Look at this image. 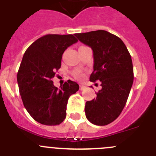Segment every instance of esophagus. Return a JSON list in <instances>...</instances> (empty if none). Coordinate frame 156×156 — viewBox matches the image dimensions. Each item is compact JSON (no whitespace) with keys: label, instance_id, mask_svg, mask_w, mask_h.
<instances>
[{"label":"esophagus","instance_id":"34e87169","mask_svg":"<svg viewBox=\"0 0 156 156\" xmlns=\"http://www.w3.org/2000/svg\"><path fill=\"white\" fill-rule=\"evenodd\" d=\"M80 91H83V90L85 89V86H84V85H80V88H79Z\"/></svg>","mask_w":156,"mask_h":156}]
</instances>
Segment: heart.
I'll list each match as a JSON object with an SVG mask.
<instances>
[{
	"label": "heart",
	"mask_w": 156,
	"mask_h": 156,
	"mask_svg": "<svg viewBox=\"0 0 156 156\" xmlns=\"http://www.w3.org/2000/svg\"><path fill=\"white\" fill-rule=\"evenodd\" d=\"M76 75L77 77H78V78H81V77L82 76V74H81V72H78V73H76V75Z\"/></svg>",
	"instance_id": "b5f03b06"
}]
</instances>
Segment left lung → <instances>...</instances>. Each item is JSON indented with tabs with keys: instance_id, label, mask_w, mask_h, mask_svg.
<instances>
[{
	"instance_id": "obj_1",
	"label": "left lung",
	"mask_w": 156,
	"mask_h": 156,
	"mask_svg": "<svg viewBox=\"0 0 156 156\" xmlns=\"http://www.w3.org/2000/svg\"><path fill=\"white\" fill-rule=\"evenodd\" d=\"M75 35L93 51L90 81H101L96 98L85 104V115L92 124L106 126L119 117L129 98L134 78L132 58L123 41L106 30Z\"/></svg>"
}]
</instances>
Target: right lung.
Instances as JSON below:
<instances>
[{"instance_id":"right-lung-1","label":"right lung","mask_w":156,"mask_h":156,"mask_svg":"<svg viewBox=\"0 0 156 156\" xmlns=\"http://www.w3.org/2000/svg\"><path fill=\"white\" fill-rule=\"evenodd\" d=\"M77 41L72 34H46L32 43L23 56L17 76L19 91L27 112L41 124H61L66 118L68 98L79 89L71 80L61 88L51 81L61 68L64 51Z\"/></svg>"}]
</instances>
